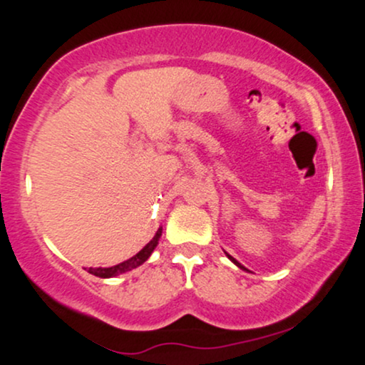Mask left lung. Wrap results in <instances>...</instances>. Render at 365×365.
Instances as JSON below:
<instances>
[{
	"instance_id": "8db88e82",
	"label": "left lung",
	"mask_w": 365,
	"mask_h": 365,
	"mask_svg": "<svg viewBox=\"0 0 365 365\" xmlns=\"http://www.w3.org/2000/svg\"><path fill=\"white\" fill-rule=\"evenodd\" d=\"M226 255H228V259H230V261H232V262H235V264H237V266H238V267H240V269H245V267H244V266H242V264H240V262H238V261H237V259H233V257H232V255H230V254H226ZM245 271H249V269H245Z\"/></svg>"
}]
</instances>
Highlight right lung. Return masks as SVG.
Listing matches in <instances>:
<instances>
[{"label":"right lung","instance_id":"obj_1","mask_svg":"<svg viewBox=\"0 0 365 365\" xmlns=\"http://www.w3.org/2000/svg\"><path fill=\"white\" fill-rule=\"evenodd\" d=\"M161 233H163V228H159L156 232V235L153 237V240H150L149 244L140 250V252H137L133 257H130L128 261L120 262V264H116V266H111V267H89L87 271H89L91 274L99 276V278H113V276H118V274L127 273V271L135 269L137 266H140V264H144L145 261H148L149 255L153 254L154 249H156Z\"/></svg>","mask_w":365,"mask_h":365}]
</instances>
